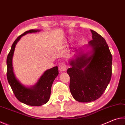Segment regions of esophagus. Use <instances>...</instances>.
Returning a JSON list of instances; mask_svg holds the SVG:
<instances>
[{"mask_svg": "<svg viewBox=\"0 0 125 125\" xmlns=\"http://www.w3.org/2000/svg\"><path fill=\"white\" fill-rule=\"evenodd\" d=\"M58 69L61 72L65 71L67 69V65L64 62H62L60 63L58 65Z\"/></svg>", "mask_w": 125, "mask_h": 125, "instance_id": "obj_1", "label": "esophagus"}]
</instances>
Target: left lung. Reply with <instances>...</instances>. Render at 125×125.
Masks as SVG:
<instances>
[{
	"mask_svg": "<svg viewBox=\"0 0 125 125\" xmlns=\"http://www.w3.org/2000/svg\"><path fill=\"white\" fill-rule=\"evenodd\" d=\"M92 39L88 42L92 51H81L72 60L67 72L70 77L69 89L75 100L89 103L102 95L111 80L113 57L105 40L90 30Z\"/></svg>",
	"mask_w": 125,
	"mask_h": 125,
	"instance_id": "1",
	"label": "left lung"
}]
</instances>
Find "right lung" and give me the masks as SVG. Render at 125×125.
<instances>
[{"instance_id": "1", "label": "right lung", "mask_w": 125, "mask_h": 125, "mask_svg": "<svg viewBox=\"0 0 125 125\" xmlns=\"http://www.w3.org/2000/svg\"><path fill=\"white\" fill-rule=\"evenodd\" d=\"M40 31L39 30H30L18 37L12 43L7 59V79L15 96L18 100L25 104L37 106L45 104L49 100L53 82L58 75V67H54L46 71L34 86L27 88L16 78L13 71L12 60L15 46L21 37L26 33L37 32Z\"/></svg>"}]
</instances>
